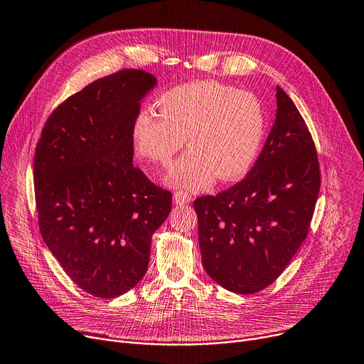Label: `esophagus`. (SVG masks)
I'll use <instances>...</instances> for the list:
<instances>
[{"instance_id": "1", "label": "esophagus", "mask_w": 364, "mask_h": 364, "mask_svg": "<svg viewBox=\"0 0 364 364\" xmlns=\"http://www.w3.org/2000/svg\"><path fill=\"white\" fill-rule=\"evenodd\" d=\"M173 200H175V203L178 205H185V204H188L189 201H191V197H189L186 193L178 191V193H175V196H173Z\"/></svg>"}]
</instances>
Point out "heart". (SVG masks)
Segmentation results:
<instances>
[{
	"instance_id": "obj_1",
	"label": "heart",
	"mask_w": 364,
	"mask_h": 364,
	"mask_svg": "<svg viewBox=\"0 0 364 364\" xmlns=\"http://www.w3.org/2000/svg\"><path fill=\"white\" fill-rule=\"evenodd\" d=\"M159 112L142 109L132 124L136 152L166 167L186 145L189 151L168 171L170 185L200 191L218 178L246 176L261 152L265 114L252 93L213 80L176 85L157 99Z\"/></svg>"
}]
</instances>
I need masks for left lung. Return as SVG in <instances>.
Masks as SVG:
<instances>
[{"mask_svg":"<svg viewBox=\"0 0 364 364\" xmlns=\"http://www.w3.org/2000/svg\"><path fill=\"white\" fill-rule=\"evenodd\" d=\"M275 96V121L246 178L194 201L203 267L241 295L268 287L286 269L306 238L320 191L313 137L279 85Z\"/></svg>","mask_w":364,"mask_h":364,"instance_id":"8db88e82","label":"left lung"}]
</instances>
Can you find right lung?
Wrapping results in <instances>:
<instances>
[{
    "instance_id": "right-lung-1",
    "label": "right lung",
    "mask_w": 364,
    "mask_h": 364,
    "mask_svg": "<svg viewBox=\"0 0 364 364\" xmlns=\"http://www.w3.org/2000/svg\"><path fill=\"white\" fill-rule=\"evenodd\" d=\"M157 78L124 69L68 97L41 132L33 159L40 231L63 271L97 298L142 280L151 238L171 193L133 166L132 124Z\"/></svg>"
}]
</instances>
